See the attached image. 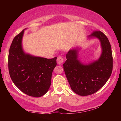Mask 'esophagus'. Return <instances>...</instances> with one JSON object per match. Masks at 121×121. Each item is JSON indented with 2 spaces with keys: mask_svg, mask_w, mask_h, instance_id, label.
Wrapping results in <instances>:
<instances>
[{
  "mask_svg": "<svg viewBox=\"0 0 121 121\" xmlns=\"http://www.w3.org/2000/svg\"><path fill=\"white\" fill-rule=\"evenodd\" d=\"M64 62V59L61 56H58L57 59H56V62L58 65H62Z\"/></svg>",
  "mask_w": 121,
  "mask_h": 121,
  "instance_id": "obj_1",
  "label": "esophagus"
}]
</instances>
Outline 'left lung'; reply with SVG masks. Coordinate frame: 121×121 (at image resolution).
I'll list each match as a JSON object with an SVG mask.
<instances>
[{
  "mask_svg": "<svg viewBox=\"0 0 121 121\" xmlns=\"http://www.w3.org/2000/svg\"><path fill=\"white\" fill-rule=\"evenodd\" d=\"M88 38L99 39L102 48L100 58L88 65L78 59V50L72 49L66 55L64 71L72 90L82 96L92 95L104 86L111 75L113 58L111 45L107 37L100 30H95Z\"/></svg>",
  "mask_w": 121,
  "mask_h": 121,
  "instance_id": "1",
  "label": "left lung"
}]
</instances>
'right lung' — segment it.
<instances>
[{
    "label": "right lung",
    "mask_w": 121,
    "mask_h": 121,
    "mask_svg": "<svg viewBox=\"0 0 121 121\" xmlns=\"http://www.w3.org/2000/svg\"><path fill=\"white\" fill-rule=\"evenodd\" d=\"M24 30L14 38L10 47L9 72L12 82L20 91L30 96L39 97L50 86L56 57L47 59L25 53L22 46Z\"/></svg>",
    "instance_id": "obj_1"
}]
</instances>
